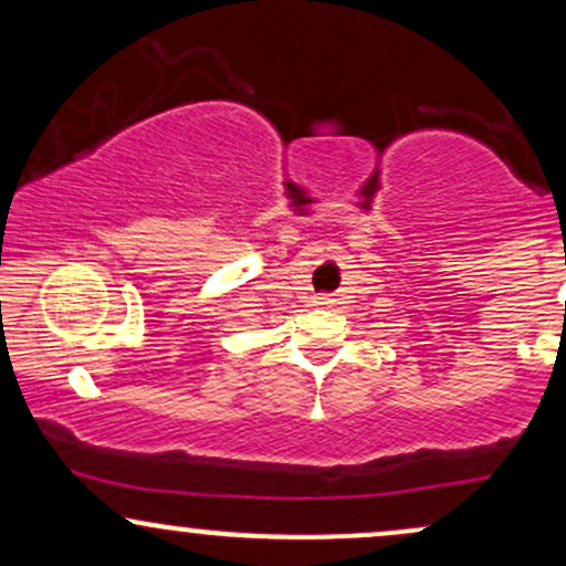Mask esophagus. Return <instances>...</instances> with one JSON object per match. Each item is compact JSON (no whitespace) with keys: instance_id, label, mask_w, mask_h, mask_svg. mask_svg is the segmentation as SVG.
<instances>
[{"instance_id":"34e87169","label":"esophagus","mask_w":566,"mask_h":566,"mask_svg":"<svg viewBox=\"0 0 566 566\" xmlns=\"http://www.w3.org/2000/svg\"><path fill=\"white\" fill-rule=\"evenodd\" d=\"M314 303H316V305H333L335 297H333V295H316Z\"/></svg>"}]
</instances>
